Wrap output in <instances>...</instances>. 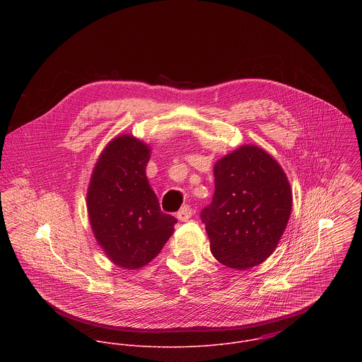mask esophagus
<instances>
[{"label": "esophagus", "instance_id": "esophagus-1", "mask_svg": "<svg viewBox=\"0 0 362 362\" xmlns=\"http://www.w3.org/2000/svg\"><path fill=\"white\" fill-rule=\"evenodd\" d=\"M191 216H192V209H191L189 205H185V206L181 207V209L178 210V213H177V218H178L180 221H187V220L191 218Z\"/></svg>", "mask_w": 362, "mask_h": 362}]
</instances>
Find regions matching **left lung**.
<instances>
[{
    "label": "left lung",
    "mask_w": 362,
    "mask_h": 362,
    "mask_svg": "<svg viewBox=\"0 0 362 362\" xmlns=\"http://www.w3.org/2000/svg\"><path fill=\"white\" fill-rule=\"evenodd\" d=\"M293 195L280 164L244 145L214 164V195L201 211L213 257L245 270L269 258L290 218Z\"/></svg>",
    "instance_id": "left-lung-1"
}]
</instances>
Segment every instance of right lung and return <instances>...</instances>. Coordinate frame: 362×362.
Masks as SVG:
<instances>
[{
  "instance_id": "1",
  "label": "right lung",
  "mask_w": 362,
  "mask_h": 362,
  "mask_svg": "<svg viewBox=\"0 0 362 362\" xmlns=\"http://www.w3.org/2000/svg\"><path fill=\"white\" fill-rule=\"evenodd\" d=\"M151 148L132 135L114 138L99 157L88 188L92 231L107 258L135 270L158 255L177 218L161 211L146 177Z\"/></svg>"
}]
</instances>
